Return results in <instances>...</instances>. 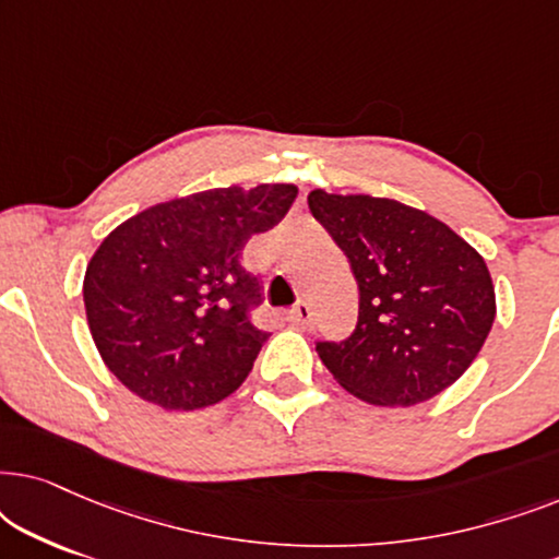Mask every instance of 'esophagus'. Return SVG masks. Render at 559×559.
<instances>
[{
	"label": "esophagus",
	"mask_w": 559,
	"mask_h": 559,
	"mask_svg": "<svg viewBox=\"0 0 559 559\" xmlns=\"http://www.w3.org/2000/svg\"><path fill=\"white\" fill-rule=\"evenodd\" d=\"M289 323L297 328H310L312 325V308L305 300H300L289 310Z\"/></svg>",
	"instance_id": "obj_1"
}]
</instances>
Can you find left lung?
<instances>
[{"label": "left lung", "instance_id": "8db88e82", "mask_svg": "<svg viewBox=\"0 0 559 559\" xmlns=\"http://www.w3.org/2000/svg\"><path fill=\"white\" fill-rule=\"evenodd\" d=\"M308 203L358 285L356 331L316 346L333 379L377 407H412L453 386L496 318L484 257L448 224L392 198L316 188Z\"/></svg>", "mask_w": 559, "mask_h": 559}]
</instances>
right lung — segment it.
Masks as SVG:
<instances>
[{"instance_id": "add662e5", "label": "right lung", "mask_w": 559, "mask_h": 559, "mask_svg": "<svg viewBox=\"0 0 559 559\" xmlns=\"http://www.w3.org/2000/svg\"><path fill=\"white\" fill-rule=\"evenodd\" d=\"M295 198L289 182L213 188L150 205L106 236L83 305L106 369L129 392L188 412L243 384L266 333L249 320L262 295L239 257Z\"/></svg>"}]
</instances>
